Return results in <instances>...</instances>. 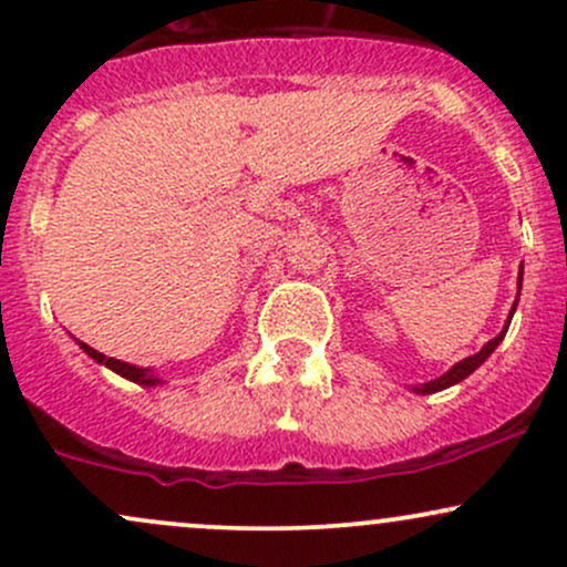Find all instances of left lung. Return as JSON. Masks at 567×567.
Returning <instances> with one entry per match:
<instances>
[{
    "label": "left lung",
    "instance_id": "left-lung-1",
    "mask_svg": "<svg viewBox=\"0 0 567 567\" xmlns=\"http://www.w3.org/2000/svg\"><path fill=\"white\" fill-rule=\"evenodd\" d=\"M519 282H517V288H523V266H519ZM517 301H519V290H517V298H514V306H512V311H509V320H506V324H504V330H501V333L496 336V338H491V341L485 343L483 349L477 351V354H472V357H466V360H461V362H455V365L447 370V373H442L440 379H434V381H426V383H421V386H413V392L415 394H434V392H442V389H447V386H453V383H461L466 379V375H472L474 370H477L480 365H483V362L487 360V357L493 354V351H496V347L501 341H504V336H506V330H509V322H512V315H514V309H517Z\"/></svg>",
    "mask_w": 567,
    "mask_h": 567
}]
</instances>
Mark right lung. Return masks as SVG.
<instances>
[{
  "instance_id": "right-lung-1",
  "label": "right lung",
  "mask_w": 567,
  "mask_h": 567,
  "mask_svg": "<svg viewBox=\"0 0 567 567\" xmlns=\"http://www.w3.org/2000/svg\"><path fill=\"white\" fill-rule=\"evenodd\" d=\"M76 343H80V349L84 351V354L93 357L97 365H106L109 370H114L116 375H122V379L141 383V386H159V383H162V379H159V375H154L152 368L130 365V362H122V360H114V357L101 354V351H95L93 347H87V343H82V341H76Z\"/></svg>"
}]
</instances>
